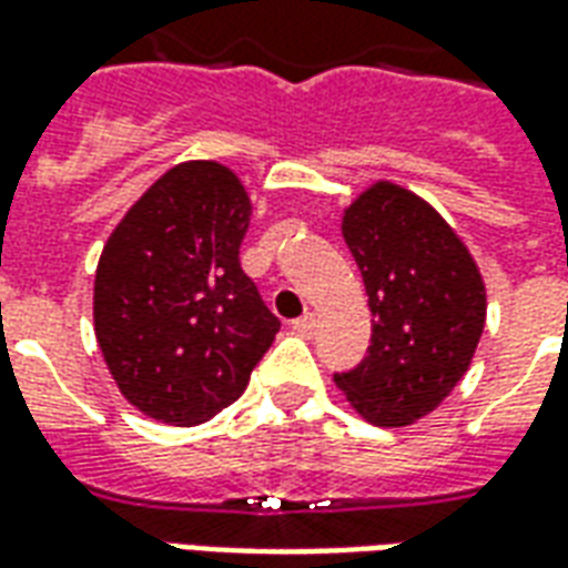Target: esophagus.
<instances>
[{
	"mask_svg": "<svg viewBox=\"0 0 568 568\" xmlns=\"http://www.w3.org/2000/svg\"><path fill=\"white\" fill-rule=\"evenodd\" d=\"M292 328H295L297 334H304V337H310V334H313V328H316V316H313V313H304L301 320L292 322Z\"/></svg>",
	"mask_w": 568,
	"mask_h": 568,
	"instance_id": "obj_1",
	"label": "esophagus"
}]
</instances>
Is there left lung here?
<instances>
[{"instance_id":"1","label":"left lung","mask_w":568,"mask_h":568,"mask_svg":"<svg viewBox=\"0 0 568 568\" xmlns=\"http://www.w3.org/2000/svg\"><path fill=\"white\" fill-rule=\"evenodd\" d=\"M374 316L368 356L334 374L337 389L374 426L432 414L471 365L487 320L475 258L450 224L393 182H377L344 212Z\"/></svg>"}]
</instances>
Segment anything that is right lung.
Segmentation results:
<instances>
[{
    "instance_id": "obj_1",
    "label": "right lung",
    "mask_w": 568,
    "mask_h": 568,
    "mask_svg": "<svg viewBox=\"0 0 568 568\" xmlns=\"http://www.w3.org/2000/svg\"><path fill=\"white\" fill-rule=\"evenodd\" d=\"M248 203L227 166L187 161L142 194L103 246L93 332L118 389L166 426L240 398L280 320L240 267Z\"/></svg>"
}]
</instances>
